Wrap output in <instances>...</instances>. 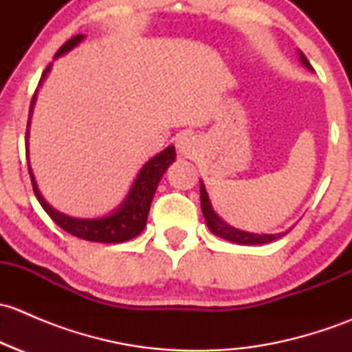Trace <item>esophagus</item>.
I'll return each instance as SVG.
<instances>
[{"mask_svg":"<svg viewBox=\"0 0 352 352\" xmlns=\"http://www.w3.org/2000/svg\"><path fill=\"white\" fill-rule=\"evenodd\" d=\"M177 148H179V153H182L186 156H192L194 153H196L197 140L194 136H190V134H186V136H182L179 140Z\"/></svg>","mask_w":352,"mask_h":352,"instance_id":"1","label":"esophagus"}]
</instances>
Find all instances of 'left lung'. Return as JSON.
Here are the masks:
<instances>
[{"instance_id":"8db88e82","label":"left lung","mask_w":352,"mask_h":352,"mask_svg":"<svg viewBox=\"0 0 352 352\" xmlns=\"http://www.w3.org/2000/svg\"><path fill=\"white\" fill-rule=\"evenodd\" d=\"M301 61H303V65L307 67H311L310 63H308V59L305 58L303 54H301ZM201 208L209 230H211L214 235L223 236V239L230 240V242L242 243V245H261V243L274 242V240L281 239V236L286 235V233H276V235H257V233H247V232H242V230L232 228V226L226 225L225 221H221V219L216 216V212L212 211L208 192H206L202 184H201Z\"/></svg>"}]
</instances>
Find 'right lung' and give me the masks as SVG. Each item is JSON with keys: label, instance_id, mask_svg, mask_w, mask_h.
<instances>
[{"label": "right lung", "instance_id": "add662e5", "mask_svg": "<svg viewBox=\"0 0 352 352\" xmlns=\"http://www.w3.org/2000/svg\"><path fill=\"white\" fill-rule=\"evenodd\" d=\"M81 41H83V35L81 34L71 37L69 41L65 42V44L59 47V51L56 52V58H58V56H63L67 51H71V49H73L74 45L80 44ZM49 67L51 66L45 67V71L42 73L41 81L45 78ZM34 100L35 94L34 97H32L30 110L34 107ZM173 160H175V148L173 146H168L160 155L153 156V158L141 168L140 175H138L136 182H134L133 189H131L129 196L124 201V204L120 206L113 214L98 219L69 218V216L61 214L59 211L52 209L51 206L44 201V197L41 196V192H38L37 184H35L34 175H32L30 165H28V173H30L32 187H34L37 201L41 202L44 211L51 216L52 221L58 226H61L65 232L78 236V239L88 240V242L120 243L134 239V236L140 235V233L143 232V228L146 226L148 212H150V206L151 201H153L155 190L156 187H158L160 179H162V175L165 173V170L168 168L170 163H173Z\"/></svg>", "mask_w": 352, "mask_h": 352}]
</instances>
